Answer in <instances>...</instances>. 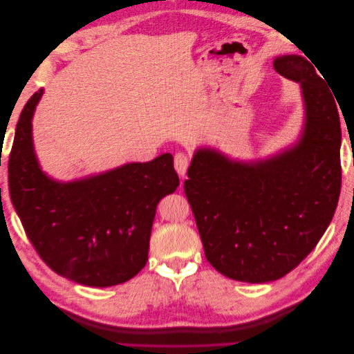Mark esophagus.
Segmentation results:
<instances>
[{"label": "esophagus", "instance_id": "esophagus-1", "mask_svg": "<svg viewBox=\"0 0 354 354\" xmlns=\"http://www.w3.org/2000/svg\"><path fill=\"white\" fill-rule=\"evenodd\" d=\"M187 167H189V158L181 152L176 153L174 155V168H176V171H177L180 177H183L186 174Z\"/></svg>", "mask_w": 354, "mask_h": 354}]
</instances>
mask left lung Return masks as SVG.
I'll return each instance as SVG.
<instances>
[{
	"label": "left lung",
	"instance_id": "obj_1",
	"mask_svg": "<svg viewBox=\"0 0 354 354\" xmlns=\"http://www.w3.org/2000/svg\"><path fill=\"white\" fill-rule=\"evenodd\" d=\"M273 68L301 85V140L254 164L198 151L185 181L207 260L221 274L250 283L279 279L315 250L341 190L335 94L301 56L276 57Z\"/></svg>",
	"mask_w": 354,
	"mask_h": 354
}]
</instances>
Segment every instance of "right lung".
<instances>
[{"label":"right lung","instance_id":"obj_1","mask_svg":"<svg viewBox=\"0 0 354 354\" xmlns=\"http://www.w3.org/2000/svg\"><path fill=\"white\" fill-rule=\"evenodd\" d=\"M25 104L8 158V189L28 239L51 270L77 283L104 288L130 281L147 263L158 202L173 194V156L127 164L95 177L57 183L42 173Z\"/></svg>","mask_w":354,"mask_h":354}]
</instances>
